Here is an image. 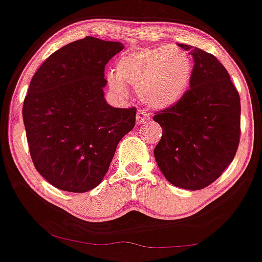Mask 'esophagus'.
<instances>
[{"mask_svg":"<svg viewBox=\"0 0 262 262\" xmlns=\"http://www.w3.org/2000/svg\"><path fill=\"white\" fill-rule=\"evenodd\" d=\"M150 119V115L145 110H139L137 113V124L146 123Z\"/></svg>","mask_w":262,"mask_h":262,"instance_id":"1","label":"esophagus"}]
</instances>
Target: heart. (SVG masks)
I'll return each mask as SVG.
<instances>
[{
  "label": "heart",
  "instance_id": "1",
  "mask_svg": "<svg viewBox=\"0 0 262 262\" xmlns=\"http://www.w3.org/2000/svg\"><path fill=\"white\" fill-rule=\"evenodd\" d=\"M193 64L189 55L178 46H157L123 56L116 66V77L110 86L124 95V85L139 91L145 103L167 108L182 100L191 79Z\"/></svg>",
  "mask_w": 262,
  "mask_h": 262
}]
</instances>
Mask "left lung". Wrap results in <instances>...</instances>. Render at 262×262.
<instances>
[{"instance_id":"left-lung-1","label":"left lung","mask_w":262,"mask_h":262,"mask_svg":"<svg viewBox=\"0 0 262 262\" xmlns=\"http://www.w3.org/2000/svg\"><path fill=\"white\" fill-rule=\"evenodd\" d=\"M194 58L190 88L176 105L155 112L162 137L154 150L165 178L199 190L216 181L237 152L241 97L227 69L211 53L178 43Z\"/></svg>"}]
</instances>
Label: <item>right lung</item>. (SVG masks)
Returning <instances> with one entry per match:
<instances>
[{"instance_id":"right-lung-1","label":"right lung","mask_w":262,"mask_h":262,"mask_svg":"<svg viewBox=\"0 0 262 262\" xmlns=\"http://www.w3.org/2000/svg\"><path fill=\"white\" fill-rule=\"evenodd\" d=\"M123 43L93 36L73 41L31 78L23 121L36 171L53 187L85 193L100 184L137 108L106 102L105 66Z\"/></svg>"}]
</instances>
